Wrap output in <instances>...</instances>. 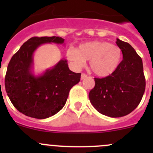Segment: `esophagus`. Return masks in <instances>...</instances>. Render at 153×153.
<instances>
[{
  "instance_id": "obj_1",
  "label": "esophagus",
  "mask_w": 153,
  "mask_h": 153,
  "mask_svg": "<svg viewBox=\"0 0 153 153\" xmlns=\"http://www.w3.org/2000/svg\"><path fill=\"white\" fill-rule=\"evenodd\" d=\"M87 77V75H86L85 73H82L81 74V80H84V78H86Z\"/></svg>"
}]
</instances>
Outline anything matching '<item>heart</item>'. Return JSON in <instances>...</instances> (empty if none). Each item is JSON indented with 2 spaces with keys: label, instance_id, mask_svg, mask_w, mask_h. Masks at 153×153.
I'll list each match as a JSON object with an SVG mask.
<instances>
[{
  "label": "heart",
  "instance_id": "1",
  "mask_svg": "<svg viewBox=\"0 0 153 153\" xmlns=\"http://www.w3.org/2000/svg\"><path fill=\"white\" fill-rule=\"evenodd\" d=\"M68 58L77 67H81L89 60V67L95 75L105 77L115 72L121 64L122 52L117 45L106 41H91L69 49Z\"/></svg>",
  "mask_w": 153,
  "mask_h": 153
}]
</instances>
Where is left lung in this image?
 <instances>
[{
  "label": "left lung",
  "mask_w": 153,
  "mask_h": 153,
  "mask_svg": "<svg viewBox=\"0 0 153 153\" xmlns=\"http://www.w3.org/2000/svg\"><path fill=\"white\" fill-rule=\"evenodd\" d=\"M123 60L118 69L109 76L95 78V87L89 98L98 112L118 118L128 115L140 104L145 91L143 62L134 48L117 38Z\"/></svg>",
  "instance_id": "8db88e82"
}]
</instances>
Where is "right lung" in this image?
I'll return each mask as SVG.
<instances>
[{"label":"right lung","instance_id":"obj_1","mask_svg":"<svg viewBox=\"0 0 153 153\" xmlns=\"http://www.w3.org/2000/svg\"><path fill=\"white\" fill-rule=\"evenodd\" d=\"M64 42L61 37H33L11 58L5 77L6 92L13 106L27 116L44 119L55 115L65 105L71 88L80 81L81 73L69 70L65 59L41 75L32 72L37 48Z\"/></svg>","mask_w":153,"mask_h":153}]
</instances>
